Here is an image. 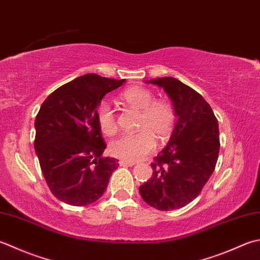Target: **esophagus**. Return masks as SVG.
Segmentation results:
<instances>
[{"mask_svg":"<svg viewBox=\"0 0 260 260\" xmlns=\"http://www.w3.org/2000/svg\"><path fill=\"white\" fill-rule=\"evenodd\" d=\"M119 164H120V166H134L136 162L128 161V160H120Z\"/></svg>","mask_w":260,"mask_h":260,"instance_id":"34e87169","label":"esophagus"}]
</instances>
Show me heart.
Listing matches in <instances>:
<instances>
[{
  "label": "heart",
  "mask_w": 260,
  "mask_h": 260,
  "mask_svg": "<svg viewBox=\"0 0 260 260\" xmlns=\"http://www.w3.org/2000/svg\"><path fill=\"white\" fill-rule=\"evenodd\" d=\"M121 99L140 111V130L116 138L111 142L110 152L119 159L136 161L155 149L156 137L158 140H165L172 135L176 124V111L167 101L156 100L151 91L141 86L126 89ZM96 120L104 135L112 136L118 130L114 110L107 102L98 105Z\"/></svg>",
  "instance_id": "obj_1"
}]
</instances>
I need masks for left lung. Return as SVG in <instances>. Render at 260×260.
Segmentation results:
<instances>
[{"label": "left lung", "instance_id": "obj_1", "mask_svg": "<svg viewBox=\"0 0 260 260\" xmlns=\"http://www.w3.org/2000/svg\"><path fill=\"white\" fill-rule=\"evenodd\" d=\"M148 83L168 94L177 121L167 146L153 158L151 178L139 192L157 210L181 209L198 197L214 171L220 150L218 120L202 95L178 79L161 77Z\"/></svg>", "mask_w": 260, "mask_h": 260}]
</instances>
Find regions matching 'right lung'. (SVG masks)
<instances>
[{
    "instance_id": "add662e5",
    "label": "right lung",
    "mask_w": 260,
    "mask_h": 260,
    "mask_svg": "<svg viewBox=\"0 0 260 260\" xmlns=\"http://www.w3.org/2000/svg\"><path fill=\"white\" fill-rule=\"evenodd\" d=\"M125 79L86 74L52 92L36 116L35 149L49 189L63 203L88 205L102 197L118 159L103 157L107 144L96 120L105 94Z\"/></svg>"
}]
</instances>
